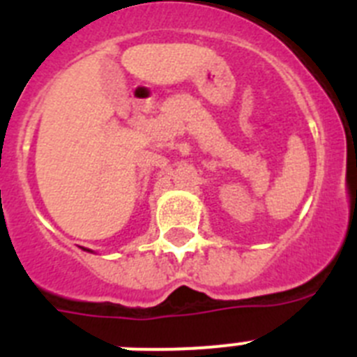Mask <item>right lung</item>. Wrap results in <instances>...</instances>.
I'll return each mask as SVG.
<instances>
[{
    "label": "right lung",
    "mask_w": 357,
    "mask_h": 357,
    "mask_svg": "<svg viewBox=\"0 0 357 357\" xmlns=\"http://www.w3.org/2000/svg\"><path fill=\"white\" fill-rule=\"evenodd\" d=\"M84 250H87V248H84ZM87 252H91V250H87Z\"/></svg>",
    "instance_id": "obj_1"
}]
</instances>
